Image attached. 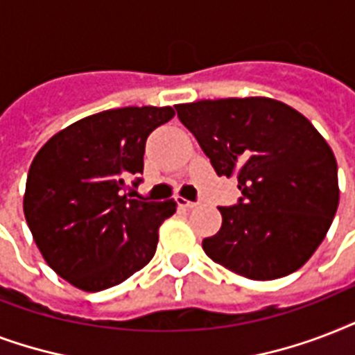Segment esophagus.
Returning a JSON list of instances; mask_svg holds the SVG:
<instances>
[{"instance_id":"34e87169","label":"esophagus","mask_w":355,"mask_h":355,"mask_svg":"<svg viewBox=\"0 0 355 355\" xmlns=\"http://www.w3.org/2000/svg\"><path fill=\"white\" fill-rule=\"evenodd\" d=\"M175 202H178V205L183 209H194L198 205L196 202H189V200H185V198H181V196L175 198Z\"/></svg>"}]
</instances>
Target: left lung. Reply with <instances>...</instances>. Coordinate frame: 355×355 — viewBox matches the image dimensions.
<instances>
[{
	"label": "left lung",
	"instance_id": "8db88e82",
	"mask_svg": "<svg viewBox=\"0 0 355 355\" xmlns=\"http://www.w3.org/2000/svg\"><path fill=\"white\" fill-rule=\"evenodd\" d=\"M218 175L243 198L218 207L220 232L203 252L239 276L266 282L298 270L326 237L339 205L337 161L302 112L252 96L175 105Z\"/></svg>",
	"mask_w": 355,
	"mask_h": 355
}]
</instances>
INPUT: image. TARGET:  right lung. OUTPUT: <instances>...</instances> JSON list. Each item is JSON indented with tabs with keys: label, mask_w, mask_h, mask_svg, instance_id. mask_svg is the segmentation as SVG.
I'll list each match as a JSON object with an SVG mask.
<instances>
[{
	"label": "right lung",
	"mask_w": 355,
	"mask_h": 355,
	"mask_svg": "<svg viewBox=\"0 0 355 355\" xmlns=\"http://www.w3.org/2000/svg\"><path fill=\"white\" fill-rule=\"evenodd\" d=\"M172 107H122L60 129L35 155L24 215L44 261L87 293L114 287L144 268L174 200L123 194L142 174L148 135L174 118Z\"/></svg>",
	"instance_id": "add662e5"
}]
</instances>
